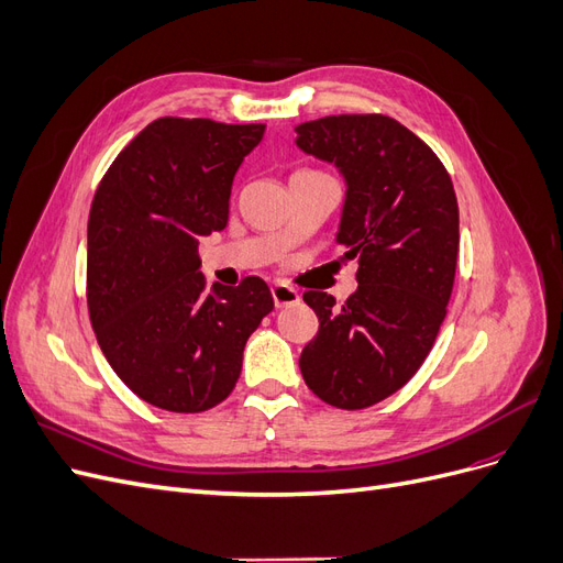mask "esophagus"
Instances as JSON below:
<instances>
[{
  "label": "esophagus",
  "mask_w": 563,
  "mask_h": 563,
  "mask_svg": "<svg viewBox=\"0 0 563 563\" xmlns=\"http://www.w3.org/2000/svg\"><path fill=\"white\" fill-rule=\"evenodd\" d=\"M272 298H275L277 308H288V305H298L300 302V296H298L296 288L286 286V284H275V286H272Z\"/></svg>",
  "instance_id": "1"
}]
</instances>
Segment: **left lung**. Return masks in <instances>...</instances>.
I'll list each match as a JSON object with an SVG mask.
<instances>
[{"label":"left lung","mask_w":563,"mask_h":563,"mask_svg":"<svg viewBox=\"0 0 563 563\" xmlns=\"http://www.w3.org/2000/svg\"><path fill=\"white\" fill-rule=\"evenodd\" d=\"M296 133L302 152L343 174L335 242L360 261V286L340 308L305 291L319 331L300 373L319 399L356 411L401 389L434 345L455 279L457 201L444 164L397 119L331 114Z\"/></svg>","instance_id":"8db88e82"}]
</instances>
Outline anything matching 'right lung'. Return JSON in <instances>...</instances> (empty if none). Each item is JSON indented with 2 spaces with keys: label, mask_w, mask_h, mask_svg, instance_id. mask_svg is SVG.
Masks as SVG:
<instances>
[{
  "label": "right lung",
  "mask_w": 563,
  "mask_h": 563,
  "mask_svg": "<svg viewBox=\"0 0 563 563\" xmlns=\"http://www.w3.org/2000/svg\"><path fill=\"white\" fill-rule=\"evenodd\" d=\"M265 124L162 117L100 180L87 244V300L98 345L124 385L174 413L228 399L249 335L275 300L261 277L213 284L199 236L225 230L236 168Z\"/></svg>",
  "instance_id": "add662e5"
}]
</instances>
